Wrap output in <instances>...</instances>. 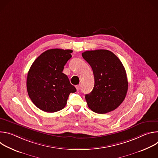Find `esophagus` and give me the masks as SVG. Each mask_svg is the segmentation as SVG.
Listing matches in <instances>:
<instances>
[{
    "instance_id": "34e87169",
    "label": "esophagus",
    "mask_w": 158,
    "mask_h": 158,
    "mask_svg": "<svg viewBox=\"0 0 158 158\" xmlns=\"http://www.w3.org/2000/svg\"><path fill=\"white\" fill-rule=\"evenodd\" d=\"M76 89L77 90V91H79V90L80 89V87H81V85H77L76 86Z\"/></svg>"
}]
</instances>
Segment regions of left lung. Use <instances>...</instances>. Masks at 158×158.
Instances as JSON below:
<instances>
[{
  "instance_id": "left-lung-1",
  "label": "left lung",
  "mask_w": 158,
  "mask_h": 158,
  "mask_svg": "<svg viewBox=\"0 0 158 158\" xmlns=\"http://www.w3.org/2000/svg\"><path fill=\"white\" fill-rule=\"evenodd\" d=\"M82 56L94 77L93 91L85 97L88 107L98 114L116 109L124 100L128 88L122 62L114 53L104 49L87 51Z\"/></svg>"
}]
</instances>
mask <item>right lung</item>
Here are the masks:
<instances>
[{
    "label": "right lung",
    "instance_id": "1",
    "mask_svg": "<svg viewBox=\"0 0 158 158\" xmlns=\"http://www.w3.org/2000/svg\"><path fill=\"white\" fill-rule=\"evenodd\" d=\"M72 50L52 49L42 53L27 74V90L32 102L40 110L54 112L62 109L70 93L76 91L62 71L72 57Z\"/></svg>",
    "mask_w": 158,
    "mask_h": 158
}]
</instances>
